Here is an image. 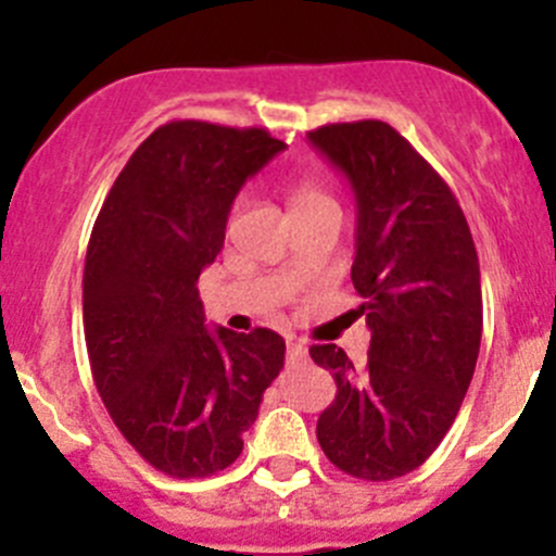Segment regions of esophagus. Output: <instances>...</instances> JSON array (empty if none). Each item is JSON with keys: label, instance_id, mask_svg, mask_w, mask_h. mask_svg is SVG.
<instances>
[{"label": "esophagus", "instance_id": "34e87169", "mask_svg": "<svg viewBox=\"0 0 556 556\" xmlns=\"http://www.w3.org/2000/svg\"><path fill=\"white\" fill-rule=\"evenodd\" d=\"M288 361L290 363H304L306 361V346L301 341H288Z\"/></svg>", "mask_w": 556, "mask_h": 556}]
</instances>
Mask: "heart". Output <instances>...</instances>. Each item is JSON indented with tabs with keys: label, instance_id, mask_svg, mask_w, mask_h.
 Listing matches in <instances>:
<instances>
[{
	"label": "heart",
	"instance_id": "heart-1",
	"mask_svg": "<svg viewBox=\"0 0 556 556\" xmlns=\"http://www.w3.org/2000/svg\"><path fill=\"white\" fill-rule=\"evenodd\" d=\"M319 199H328V195L323 193V190L317 188V185H301L299 190H295L293 195V206H301V204H309V201H319Z\"/></svg>",
	"mask_w": 556,
	"mask_h": 556
}]
</instances>
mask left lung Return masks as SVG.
Segmentation results:
<instances>
[{
	"mask_svg": "<svg viewBox=\"0 0 556 556\" xmlns=\"http://www.w3.org/2000/svg\"><path fill=\"white\" fill-rule=\"evenodd\" d=\"M306 137L355 193L352 285L371 328L363 368L336 344L309 350L336 379L317 441L344 473L390 481L435 452L473 379L479 255L450 185L390 123H330Z\"/></svg>",
	"mask_w": 556,
	"mask_h": 556,
	"instance_id": "left-lung-1",
	"label": "left lung"
}]
</instances>
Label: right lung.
<instances>
[{
  "instance_id": "right-lung-1",
  "label": "right lung",
  "mask_w": 556,
  "mask_h": 556,
  "mask_svg": "<svg viewBox=\"0 0 556 556\" xmlns=\"http://www.w3.org/2000/svg\"><path fill=\"white\" fill-rule=\"evenodd\" d=\"M285 148L266 128L172 121L134 150L93 223L83 271L93 382L123 439L174 479L242 454L285 366L274 330L206 328L195 288L242 185Z\"/></svg>"
}]
</instances>
